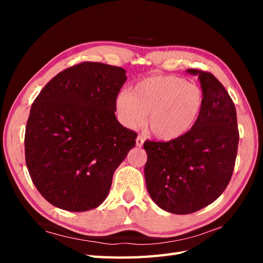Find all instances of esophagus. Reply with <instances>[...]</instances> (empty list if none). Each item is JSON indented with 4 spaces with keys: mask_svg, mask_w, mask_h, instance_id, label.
<instances>
[{
    "mask_svg": "<svg viewBox=\"0 0 263 263\" xmlns=\"http://www.w3.org/2000/svg\"><path fill=\"white\" fill-rule=\"evenodd\" d=\"M144 142H145V138H142L141 136H138L136 139V146L141 147L142 145H144Z\"/></svg>",
    "mask_w": 263,
    "mask_h": 263,
    "instance_id": "34e87169",
    "label": "esophagus"
}]
</instances>
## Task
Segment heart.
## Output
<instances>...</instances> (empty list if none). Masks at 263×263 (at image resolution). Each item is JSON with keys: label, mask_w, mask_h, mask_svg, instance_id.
Segmentation results:
<instances>
[{"label": "heart", "mask_w": 263, "mask_h": 263, "mask_svg": "<svg viewBox=\"0 0 263 263\" xmlns=\"http://www.w3.org/2000/svg\"><path fill=\"white\" fill-rule=\"evenodd\" d=\"M204 94L200 86L176 76H154L116 99L119 121L128 128L144 122L156 137L171 140L187 133L200 117Z\"/></svg>", "instance_id": "heart-1"}]
</instances>
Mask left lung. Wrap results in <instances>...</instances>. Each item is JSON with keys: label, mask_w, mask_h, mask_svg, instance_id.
<instances>
[{"label": "left lung", "mask_w": 263, "mask_h": 263, "mask_svg": "<svg viewBox=\"0 0 263 263\" xmlns=\"http://www.w3.org/2000/svg\"><path fill=\"white\" fill-rule=\"evenodd\" d=\"M187 71L201 82L204 106L200 117L176 139L144 144L148 193L159 208L179 215L200 211L224 192L239 141L236 107L225 87L208 71Z\"/></svg>", "instance_id": "1"}]
</instances>
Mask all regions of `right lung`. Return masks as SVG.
<instances>
[{"label": "right lung", "instance_id": "right-lung-1", "mask_svg": "<svg viewBox=\"0 0 263 263\" xmlns=\"http://www.w3.org/2000/svg\"><path fill=\"white\" fill-rule=\"evenodd\" d=\"M125 70L85 61L67 68L37 95L26 124L25 159L38 192L70 212L97 209L137 133L116 116Z\"/></svg>", "mask_w": 263, "mask_h": 263}]
</instances>
